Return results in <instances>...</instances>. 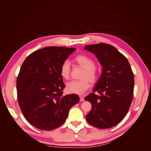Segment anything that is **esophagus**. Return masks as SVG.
<instances>
[{"label": "esophagus", "instance_id": "esophagus-1", "mask_svg": "<svg viewBox=\"0 0 151 151\" xmlns=\"http://www.w3.org/2000/svg\"><path fill=\"white\" fill-rule=\"evenodd\" d=\"M80 100H81V101H84V99L82 97V96H80Z\"/></svg>", "mask_w": 151, "mask_h": 151}]
</instances>
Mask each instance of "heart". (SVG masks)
Segmentation results:
<instances>
[{"label":"heart","mask_w":151,"mask_h":151,"mask_svg":"<svg viewBox=\"0 0 151 151\" xmlns=\"http://www.w3.org/2000/svg\"><path fill=\"white\" fill-rule=\"evenodd\" d=\"M75 62L84 69L81 76V81H70L66 85V90L69 93L82 95L90 87V82L94 84L98 81L99 75L95 69V63L91 58L80 54L75 58ZM70 63L69 60L63 61L60 67V75L64 79L69 78Z\"/></svg>","instance_id":"obj_1"}]
</instances>
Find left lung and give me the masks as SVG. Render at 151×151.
<instances>
[{
	"mask_svg": "<svg viewBox=\"0 0 151 151\" xmlns=\"http://www.w3.org/2000/svg\"><path fill=\"white\" fill-rule=\"evenodd\" d=\"M102 66L93 93L84 98L92 110L86 115L89 124L104 129L116 126L129 111L134 95V77L129 61L111 45L101 43L86 45ZM97 92L99 95L94 94Z\"/></svg>",
	"mask_w": 151,
	"mask_h": 151,
	"instance_id": "1",
	"label": "left lung"
}]
</instances>
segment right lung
Instances as JSON below:
<instances>
[{
	"label": "right lung",
	"instance_id": "add662e5",
	"mask_svg": "<svg viewBox=\"0 0 151 151\" xmlns=\"http://www.w3.org/2000/svg\"><path fill=\"white\" fill-rule=\"evenodd\" d=\"M75 50L47 47L31 53L22 64L16 84L19 105L25 119L38 129L60 127L80 101L78 95H63L65 84L60 72L63 61Z\"/></svg>",
	"mask_w": 151,
	"mask_h": 151
}]
</instances>
